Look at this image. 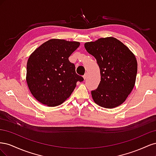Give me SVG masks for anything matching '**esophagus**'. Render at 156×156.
Masks as SVG:
<instances>
[{
    "instance_id": "34e87169",
    "label": "esophagus",
    "mask_w": 156,
    "mask_h": 156,
    "mask_svg": "<svg viewBox=\"0 0 156 156\" xmlns=\"http://www.w3.org/2000/svg\"><path fill=\"white\" fill-rule=\"evenodd\" d=\"M88 73L87 72H86V73H85V74H84V76H83L84 79H87V77H88Z\"/></svg>"
}]
</instances>
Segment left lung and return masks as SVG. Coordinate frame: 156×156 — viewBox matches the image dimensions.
<instances>
[{"label":"left lung","mask_w":156,"mask_h":156,"mask_svg":"<svg viewBox=\"0 0 156 156\" xmlns=\"http://www.w3.org/2000/svg\"><path fill=\"white\" fill-rule=\"evenodd\" d=\"M84 48L96 59L100 69L101 81L98 87L91 91L94 102L107 108L120 105L135 83L137 62L135 55L113 37L87 42Z\"/></svg>","instance_id":"left-lung-1"}]
</instances>
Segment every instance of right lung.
Here are the masks:
<instances>
[{
  "label": "right lung",
  "mask_w": 156,
  "mask_h": 156,
  "mask_svg": "<svg viewBox=\"0 0 156 156\" xmlns=\"http://www.w3.org/2000/svg\"><path fill=\"white\" fill-rule=\"evenodd\" d=\"M80 45L77 41L51 39L37 48L27 64V83L32 96L41 103L58 106L67 100L83 77L75 72L69 56Z\"/></svg>",
  "instance_id": "right-lung-1"
}]
</instances>
